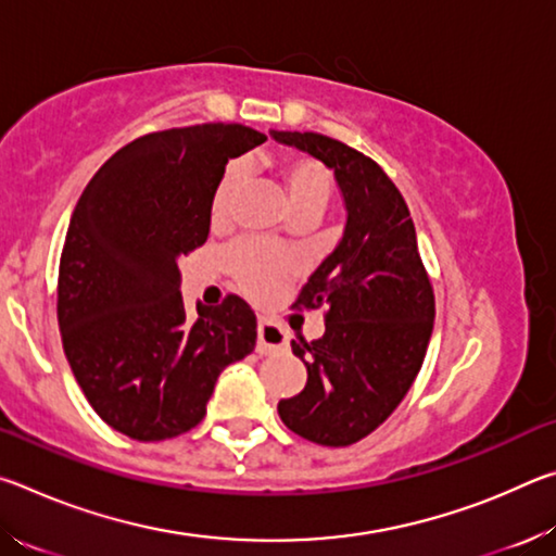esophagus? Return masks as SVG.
Returning a JSON list of instances; mask_svg holds the SVG:
<instances>
[{
    "label": "esophagus",
    "instance_id": "1",
    "mask_svg": "<svg viewBox=\"0 0 556 556\" xmlns=\"http://www.w3.org/2000/svg\"><path fill=\"white\" fill-rule=\"evenodd\" d=\"M289 343V333L279 324L269 318H260L257 326V353H277L285 351Z\"/></svg>",
    "mask_w": 556,
    "mask_h": 556
}]
</instances>
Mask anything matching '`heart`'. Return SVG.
Returning <instances> with one entry per match:
<instances>
[{"label": "heart", "mask_w": 556, "mask_h": 556, "mask_svg": "<svg viewBox=\"0 0 556 556\" xmlns=\"http://www.w3.org/2000/svg\"><path fill=\"white\" fill-rule=\"evenodd\" d=\"M277 176L285 191L294 218L299 215H312L326 208L333 191V178L324 164L308 156L285 154L277 162ZM240 193V168L230 166L215 184L208 205V220L213 230H223L232 223L235 203ZM223 267L235 279L244 294L250 296H269L291 281L296 275V260L277 248H269L257 240H238L232 242L223 255Z\"/></svg>", "instance_id": "1"}]
</instances>
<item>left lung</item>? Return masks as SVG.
<instances>
[{"label":"left lung","mask_w":556,"mask_h":556,"mask_svg":"<svg viewBox=\"0 0 556 556\" xmlns=\"http://www.w3.org/2000/svg\"><path fill=\"white\" fill-rule=\"evenodd\" d=\"M271 137L331 168L345 205L343 238L294 304L326 306V333L291 341L308 378L277 409L294 434L351 446L397 409L417 378L434 328V289L407 203L370 156L316 131Z\"/></svg>","instance_id":"1"}]
</instances>
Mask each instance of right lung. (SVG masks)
Segmentation results:
<instances>
[{
    "mask_svg": "<svg viewBox=\"0 0 556 556\" xmlns=\"http://www.w3.org/2000/svg\"><path fill=\"white\" fill-rule=\"evenodd\" d=\"M242 125L144 135L112 154L71 215L59 267L63 351L90 407L137 441L184 434L215 380L255 351L240 296L188 321L178 260L208 240V205L228 159L265 142Z\"/></svg>",
    "mask_w": 556,
    "mask_h": 556,
    "instance_id": "right-lung-1",
    "label": "right lung"
}]
</instances>
